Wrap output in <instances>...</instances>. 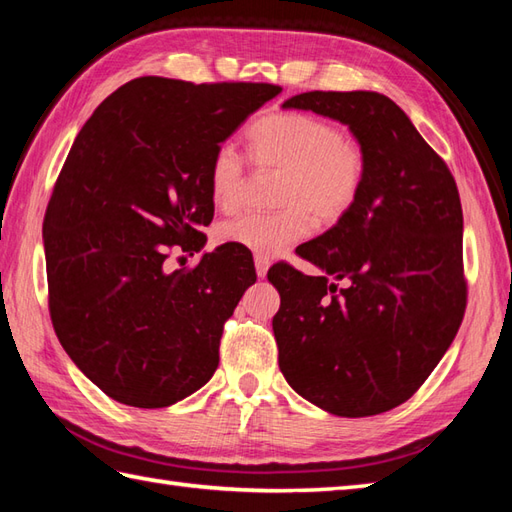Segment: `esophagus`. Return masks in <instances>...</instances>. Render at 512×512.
<instances>
[{
  "mask_svg": "<svg viewBox=\"0 0 512 512\" xmlns=\"http://www.w3.org/2000/svg\"><path fill=\"white\" fill-rule=\"evenodd\" d=\"M268 266H270V259L266 255H255V270H257V277L259 279L266 277Z\"/></svg>",
  "mask_w": 512,
  "mask_h": 512,
  "instance_id": "34e87169",
  "label": "esophagus"
}]
</instances>
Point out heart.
Segmentation results:
<instances>
[{
	"mask_svg": "<svg viewBox=\"0 0 512 512\" xmlns=\"http://www.w3.org/2000/svg\"><path fill=\"white\" fill-rule=\"evenodd\" d=\"M253 162L279 171L275 215L248 213L217 228L222 242L275 255L310 233V217L321 226L341 222L350 213L367 178V154L356 138L325 118L284 110L259 116L248 129ZM248 182L246 160L233 143L215 149L209 167V191L217 209L235 211Z\"/></svg>",
	"mask_w": 512,
	"mask_h": 512,
	"instance_id": "b5f03b06",
	"label": "heart"
}]
</instances>
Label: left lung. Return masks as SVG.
<instances>
[{"label":"left lung","instance_id":"8db88e82","mask_svg":"<svg viewBox=\"0 0 512 512\" xmlns=\"http://www.w3.org/2000/svg\"><path fill=\"white\" fill-rule=\"evenodd\" d=\"M284 107L350 127L367 154V178L354 209L297 248L323 277L284 262L268 270L281 297L279 369L299 396L334 416H376L416 394L464 319L458 184L383 94L314 90Z\"/></svg>","mask_w":512,"mask_h":512}]
</instances>
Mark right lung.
Wrapping results in <instances>:
<instances>
[{"label": "right lung", "instance_id": "right-lung-1", "mask_svg": "<svg viewBox=\"0 0 512 512\" xmlns=\"http://www.w3.org/2000/svg\"><path fill=\"white\" fill-rule=\"evenodd\" d=\"M279 92L140 76L96 107L63 162L43 217L50 321L123 405L169 407L215 374L224 323L257 279L253 255L224 244L193 268L165 264L204 246L215 149Z\"/></svg>", "mask_w": 512, "mask_h": 512}]
</instances>
